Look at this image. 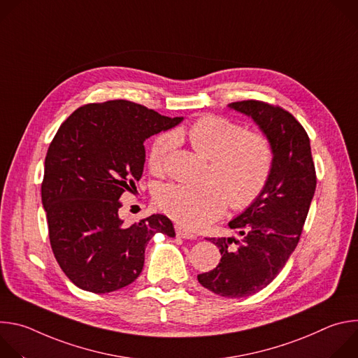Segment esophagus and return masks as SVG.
I'll return each mask as SVG.
<instances>
[{"label": "esophagus", "mask_w": 358, "mask_h": 358, "mask_svg": "<svg viewBox=\"0 0 358 358\" xmlns=\"http://www.w3.org/2000/svg\"><path fill=\"white\" fill-rule=\"evenodd\" d=\"M176 234L178 238H182V239H195L196 238L191 231L182 228L181 225H176Z\"/></svg>", "instance_id": "obj_1"}]
</instances>
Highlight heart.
<instances>
[{"label":"heart","instance_id":"heart-1","mask_svg":"<svg viewBox=\"0 0 358 358\" xmlns=\"http://www.w3.org/2000/svg\"><path fill=\"white\" fill-rule=\"evenodd\" d=\"M176 140H187L210 160L207 181H213L201 187L169 184L157 191L159 208L182 227L202 228L222 215L227 201L231 208L243 210L264 191L273 164V150L265 134L245 131L220 116H203L188 129L152 141L147 157L152 173L164 169Z\"/></svg>","mask_w":358,"mask_h":358}]
</instances>
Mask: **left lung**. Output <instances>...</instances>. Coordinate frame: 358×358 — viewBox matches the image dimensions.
<instances>
[{
  "instance_id": "left-lung-1",
  "label": "left lung",
  "mask_w": 358,
  "mask_h": 358,
  "mask_svg": "<svg viewBox=\"0 0 358 358\" xmlns=\"http://www.w3.org/2000/svg\"><path fill=\"white\" fill-rule=\"evenodd\" d=\"M228 108L250 117L273 150L264 191L228 222L241 239L211 238L220 248L221 262L211 272L198 275L203 287L238 299L266 287L286 265L310 208L316 171L309 136L289 112L258 100L235 101Z\"/></svg>"
}]
</instances>
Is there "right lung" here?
<instances>
[{"mask_svg": "<svg viewBox=\"0 0 358 358\" xmlns=\"http://www.w3.org/2000/svg\"><path fill=\"white\" fill-rule=\"evenodd\" d=\"M181 122L109 100L79 108L59 127L46 152L41 196L50 246L78 287L109 293L130 285L143 271L148 241L157 232L176 236L162 214L126 225L119 199L141 178L144 141Z\"/></svg>", "mask_w": 358, "mask_h": 358, "instance_id": "right-lung-1", "label": "right lung"}]
</instances>
